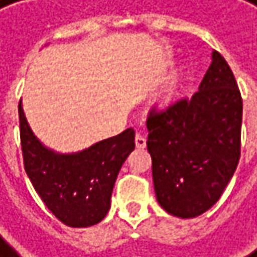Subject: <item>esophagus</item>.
I'll return each mask as SVG.
<instances>
[{
	"label": "esophagus",
	"mask_w": 257,
	"mask_h": 257,
	"mask_svg": "<svg viewBox=\"0 0 257 257\" xmlns=\"http://www.w3.org/2000/svg\"><path fill=\"white\" fill-rule=\"evenodd\" d=\"M135 144H136V147L138 149H144L146 146H147V141H146V138L143 136V135H136L135 136Z\"/></svg>",
	"instance_id": "34e87169"
}]
</instances>
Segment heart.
I'll use <instances>...</instances> for the list:
<instances>
[{
  "instance_id": "obj_1",
  "label": "heart",
  "mask_w": 257,
  "mask_h": 257,
  "mask_svg": "<svg viewBox=\"0 0 257 257\" xmlns=\"http://www.w3.org/2000/svg\"><path fill=\"white\" fill-rule=\"evenodd\" d=\"M181 69H176L172 76L167 81L164 90H162V95H161V105H167L170 104L175 96H176V92H178V87H179V78H181Z\"/></svg>"
}]
</instances>
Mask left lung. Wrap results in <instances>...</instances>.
Returning <instances> with one entry per match:
<instances>
[{
  "label": "left lung",
  "mask_w": 257,
  "mask_h": 257,
  "mask_svg": "<svg viewBox=\"0 0 257 257\" xmlns=\"http://www.w3.org/2000/svg\"><path fill=\"white\" fill-rule=\"evenodd\" d=\"M242 98L219 52L191 96L150 110L147 149L159 205L188 219L211 208L230 182L240 156Z\"/></svg>",
  "instance_id": "8db88e82"
}]
</instances>
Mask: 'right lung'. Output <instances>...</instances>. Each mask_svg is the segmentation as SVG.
<instances>
[{
  "label": "right lung",
  "mask_w": 257,
  "mask_h": 257,
  "mask_svg": "<svg viewBox=\"0 0 257 257\" xmlns=\"http://www.w3.org/2000/svg\"><path fill=\"white\" fill-rule=\"evenodd\" d=\"M18 113L24 169L47 208L69 227L101 222L110 208L114 181L135 149V130L127 128L76 153H58L33 135L21 102Z\"/></svg>",
  "instance_id": "obj_1"
}]
</instances>
